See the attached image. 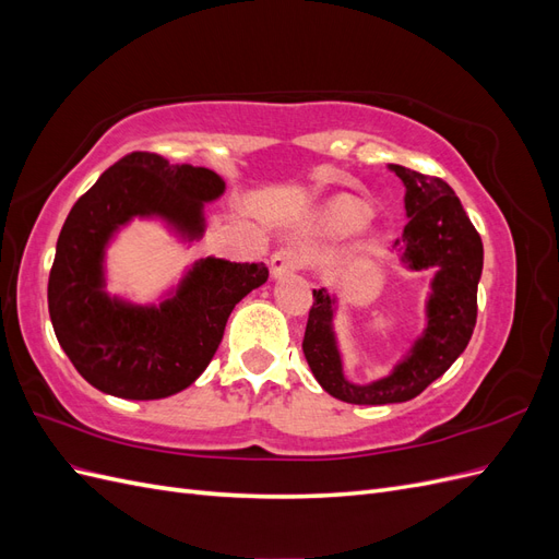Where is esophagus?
<instances>
[{"label": "esophagus", "instance_id": "1", "mask_svg": "<svg viewBox=\"0 0 559 559\" xmlns=\"http://www.w3.org/2000/svg\"><path fill=\"white\" fill-rule=\"evenodd\" d=\"M306 261H308L306 249L298 245H286L273 253V261H270V273H273V277L292 275V273H296V270L306 265Z\"/></svg>", "mask_w": 559, "mask_h": 559}]
</instances>
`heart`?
<instances>
[{
  "label": "heart",
  "mask_w": 559,
  "mask_h": 559,
  "mask_svg": "<svg viewBox=\"0 0 559 559\" xmlns=\"http://www.w3.org/2000/svg\"><path fill=\"white\" fill-rule=\"evenodd\" d=\"M368 207L364 202L354 200V198H341L335 200L333 205L326 212V226L333 233H341V235H349L354 230H359L366 222H368Z\"/></svg>",
  "instance_id": "heart-1"
}]
</instances>
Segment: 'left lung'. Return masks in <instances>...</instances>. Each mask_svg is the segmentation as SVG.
<instances>
[{"instance_id":"1","label":"left lung","mask_w":559,"mask_h":559,"mask_svg":"<svg viewBox=\"0 0 559 559\" xmlns=\"http://www.w3.org/2000/svg\"><path fill=\"white\" fill-rule=\"evenodd\" d=\"M405 186L408 224L396 240L403 261L413 270L433 267L427 302V331L392 376L370 384H352L343 376L333 335V298L312 292V308L302 337V354L317 382L331 396L354 405L403 403L441 378L466 349L478 317V282L483 273V240L473 228L460 198L441 177H429L403 165H389Z\"/></svg>"}]
</instances>
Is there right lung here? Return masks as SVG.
<instances>
[{"label": "right lung", "mask_w": 559, "mask_h": 559, "mask_svg": "<svg viewBox=\"0 0 559 559\" xmlns=\"http://www.w3.org/2000/svg\"><path fill=\"white\" fill-rule=\"evenodd\" d=\"M224 189L207 167L132 151L74 202L48 275V312L60 347L99 392L154 401L193 384L222 345L233 308L267 280L265 263L205 259L160 308L128 306L103 292L105 247L118 226L163 216L198 238L202 202Z\"/></svg>", "instance_id": "1"}]
</instances>
